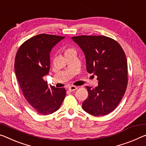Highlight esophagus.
Segmentation results:
<instances>
[{"mask_svg":"<svg viewBox=\"0 0 146 146\" xmlns=\"http://www.w3.org/2000/svg\"><path fill=\"white\" fill-rule=\"evenodd\" d=\"M78 89V87L76 86H70L68 87V90L70 91H74L76 90V89Z\"/></svg>","mask_w":146,"mask_h":146,"instance_id":"obj_1","label":"esophagus"}]
</instances>
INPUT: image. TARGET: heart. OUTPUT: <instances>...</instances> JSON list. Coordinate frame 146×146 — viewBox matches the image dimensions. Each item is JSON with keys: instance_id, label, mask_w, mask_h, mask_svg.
Instances as JSON below:
<instances>
[{"instance_id": "1", "label": "heart", "mask_w": 146, "mask_h": 146, "mask_svg": "<svg viewBox=\"0 0 146 146\" xmlns=\"http://www.w3.org/2000/svg\"><path fill=\"white\" fill-rule=\"evenodd\" d=\"M73 50H74L72 48H66L65 50H64V53H65V55H66V53L70 52V51H73Z\"/></svg>"}]
</instances>
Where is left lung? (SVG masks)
<instances>
[{"label":"left lung","mask_w":146,"mask_h":146,"mask_svg":"<svg viewBox=\"0 0 146 146\" xmlns=\"http://www.w3.org/2000/svg\"><path fill=\"white\" fill-rule=\"evenodd\" d=\"M86 56L87 72L97 76L98 86H87L88 97L82 104L87 113L107 115L118 106L128 83L127 61L121 46L105 36L72 37Z\"/></svg>","instance_id":"obj_1"}]
</instances>
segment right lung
I'll return each mask as SVG.
<instances>
[{"mask_svg": "<svg viewBox=\"0 0 146 146\" xmlns=\"http://www.w3.org/2000/svg\"><path fill=\"white\" fill-rule=\"evenodd\" d=\"M64 36L41 34L19 47L14 68L24 97L38 113L49 115L59 109L66 96L64 88L48 86L44 76L50 68V51Z\"/></svg>", "mask_w": 146, "mask_h": 146, "instance_id": "obj_1", "label": "right lung"}]
</instances>
